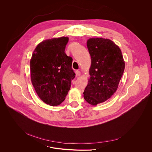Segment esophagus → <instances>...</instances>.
<instances>
[{"mask_svg": "<svg viewBox=\"0 0 152 152\" xmlns=\"http://www.w3.org/2000/svg\"><path fill=\"white\" fill-rule=\"evenodd\" d=\"M75 73H76V75L77 76L80 75V72L79 70H76Z\"/></svg>", "mask_w": 152, "mask_h": 152, "instance_id": "obj_1", "label": "esophagus"}]
</instances>
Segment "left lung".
<instances>
[{"label": "left lung", "mask_w": 152, "mask_h": 152, "mask_svg": "<svg viewBox=\"0 0 152 152\" xmlns=\"http://www.w3.org/2000/svg\"><path fill=\"white\" fill-rule=\"evenodd\" d=\"M87 45L91 64L84 98L90 104L96 105L108 100L115 93L125 62L120 48L110 39L91 38L87 40Z\"/></svg>", "instance_id": "1"}]
</instances>
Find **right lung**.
<instances>
[{"label":"right lung","instance_id":"add662e5","mask_svg":"<svg viewBox=\"0 0 152 152\" xmlns=\"http://www.w3.org/2000/svg\"><path fill=\"white\" fill-rule=\"evenodd\" d=\"M68 42L66 37L44 40L37 45L30 60L32 84L40 99L51 106L65 100L75 77L73 59L65 53Z\"/></svg>","mask_w":152,"mask_h":152}]
</instances>
